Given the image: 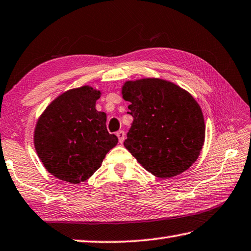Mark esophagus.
Segmentation results:
<instances>
[{"instance_id": "esophagus-1", "label": "esophagus", "mask_w": 251, "mask_h": 251, "mask_svg": "<svg viewBox=\"0 0 251 251\" xmlns=\"http://www.w3.org/2000/svg\"><path fill=\"white\" fill-rule=\"evenodd\" d=\"M117 136H118V139H119L120 143H124L125 138H126L125 131H118V132H117Z\"/></svg>"}]
</instances>
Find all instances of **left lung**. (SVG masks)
Listing matches in <instances>:
<instances>
[{
  "label": "left lung",
  "mask_w": 251,
  "mask_h": 251,
  "mask_svg": "<svg viewBox=\"0 0 251 251\" xmlns=\"http://www.w3.org/2000/svg\"><path fill=\"white\" fill-rule=\"evenodd\" d=\"M122 95L133 117L124 144L149 173L170 178L196 162L205 126L190 94L164 79L143 78L126 82Z\"/></svg>",
  "instance_id": "left-lung-1"
}]
</instances>
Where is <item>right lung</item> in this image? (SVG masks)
Returning a JSON list of instances; mask_svg holds the SVG:
<instances>
[{
    "instance_id": "1",
    "label": "right lung",
    "mask_w": 251,
    "mask_h": 251,
    "mask_svg": "<svg viewBox=\"0 0 251 251\" xmlns=\"http://www.w3.org/2000/svg\"><path fill=\"white\" fill-rule=\"evenodd\" d=\"M99 97L100 92L89 86L70 89L54 99L37 122V154L61 180H87L118 143L107 130L106 113L96 110Z\"/></svg>"
}]
</instances>
